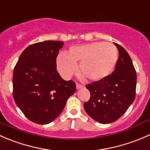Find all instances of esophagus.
<instances>
[{
  "label": "esophagus",
  "instance_id": "esophagus-1",
  "mask_svg": "<svg viewBox=\"0 0 150 150\" xmlns=\"http://www.w3.org/2000/svg\"><path fill=\"white\" fill-rule=\"evenodd\" d=\"M84 87V86L82 85V84H79V83H77L76 84V89H81V88Z\"/></svg>",
  "mask_w": 150,
  "mask_h": 150
}]
</instances>
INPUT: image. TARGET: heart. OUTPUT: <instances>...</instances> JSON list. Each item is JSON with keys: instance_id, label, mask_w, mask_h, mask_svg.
<instances>
[{"instance_id": "heart-1", "label": "heart", "mask_w": 150, "mask_h": 150, "mask_svg": "<svg viewBox=\"0 0 150 150\" xmlns=\"http://www.w3.org/2000/svg\"><path fill=\"white\" fill-rule=\"evenodd\" d=\"M118 61V50L112 43L95 42L74 46L69 53L61 52L56 59L57 69L64 79L76 72L80 63L81 74L92 81H100L110 74Z\"/></svg>"}]
</instances>
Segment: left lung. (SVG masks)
Returning a JSON list of instances; mask_svg holds the SVG:
<instances>
[{
	"mask_svg": "<svg viewBox=\"0 0 150 150\" xmlns=\"http://www.w3.org/2000/svg\"><path fill=\"white\" fill-rule=\"evenodd\" d=\"M119 52L115 70L105 79L86 84L90 99L84 103L86 113L100 123L118 120L134 101L137 73L127 51L114 43Z\"/></svg>",
	"mask_w": 150,
	"mask_h": 150,
	"instance_id": "obj_1",
	"label": "left lung"
}]
</instances>
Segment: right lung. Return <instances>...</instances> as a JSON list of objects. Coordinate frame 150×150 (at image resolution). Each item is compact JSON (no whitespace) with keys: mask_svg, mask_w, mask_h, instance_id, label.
Here are the masks:
<instances>
[{"mask_svg":"<svg viewBox=\"0 0 150 150\" xmlns=\"http://www.w3.org/2000/svg\"><path fill=\"white\" fill-rule=\"evenodd\" d=\"M64 42L44 41L28 46L13 69V97L29 121L47 124L61 114L76 83L65 81L56 69Z\"/></svg>","mask_w":150,"mask_h":150,"instance_id":"obj_1","label":"right lung"}]
</instances>
